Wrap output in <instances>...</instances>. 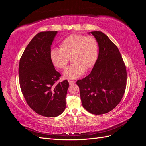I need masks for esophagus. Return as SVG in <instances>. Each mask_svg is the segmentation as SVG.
<instances>
[{"mask_svg": "<svg viewBox=\"0 0 146 146\" xmlns=\"http://www.w3.org/2000/svg\"><path fill=\"white\" fill-rule=\"evenodd\" d=\"M69 82L70 85H73L74 84H75L76 83V82L74 81H69Z\"/></svg>", "mask_w": 146, "mask_h": 146, "instance_id": "obj_1", "label": "esophagus"}]
</instances>
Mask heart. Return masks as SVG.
I'll use <instances>...</instances> for the list:
<instances>
[{
	"label": "heart",
	"mask_w": 146,
	"mask_h": 146,
	"mask_svg": "<svg viewBox=\"0 0 146 146\" xmlns=\"http://www.w3.org/2000/svg\"><path fill=\"white\" fill-rule=\"evenodd\" d=\"M60 48L50 50V58L53 66L63 69L70 57L73 64L64 72L65 79H75L86 70L91 69L96 62L98 56V43L92 36L70 35L61 41Z\"/></svg>",
	"instance_id": "1"
}]
</instances>
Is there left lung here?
Listing matches in <instances>:
<instances>
[{
    "mask_svg": "<svg viewBox=\"0 0 146 146\" xmlns=\"http://www.w3.org/2000/svg\"><path fill=\"white\" fill-rule=\"evenodd\" d=\"M99 54L91 72L76 84L83 107L90 113L111 111L122 99L127 85V70L118 48L102 31H92Z\"/></svg>",
    "mask_w": 146,
    "mask_h": 146,
    "instance_id": "1",
    "label": "left lung"
}]
</instances>
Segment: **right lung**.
Here are the masks:
<instances>
[{
    "instance_id": "right-lung-1",
    "label": "right lung",
    "mask_w": 146,
    "mask_h": 146,
    "mask_svg": "<svg viewBox=\"0 0 146 146\" xmlns=\"http://www.w3.org/2000/svg\"><path fill=\"white\" fill-rule=\"evenodd\" d=\"M57 31L38 33L26 46L19 65V84L29 106L38 115L55 117L65 110L69 88L67 80L56 84L60 74L50 58Z\"/></svg>"
}]
</instances>
